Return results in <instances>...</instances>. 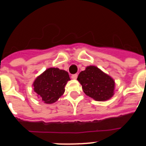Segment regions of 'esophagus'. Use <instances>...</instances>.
<instances>
[{"mask_svg":"<svg viewBox=\"0 0 146 146\" xmlns=\"http://www.w3.org/2000/svg\"><path fill=\"white\" fill-rule=\"evenodd\" d=\"M72 78L74 80H76L77 78V74H72Z\"/></svg>","mask_w":146,"mask_h":146,"instance_id":"1","label":"esophagus"}]
</instances>
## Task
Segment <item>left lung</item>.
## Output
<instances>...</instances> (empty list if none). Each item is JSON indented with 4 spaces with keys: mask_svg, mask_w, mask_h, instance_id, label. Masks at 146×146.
<instances>
[{
    "mask_svg": "<svg viewBox=\"0 0 146 146\" xmlns=\"http://www.w3.org/2000/svg\"><path fill=\"white\" fill-rule=\"evenodd\" d=\"M82 90L96 101H106L114 95L115 81L95 66H89L77 77Z\"/></svg>",
    "mask_w": 146,
    "mask_h": 146,
    "instance_id": "obj_1",
    "label": "left lung"
}]
</instances>
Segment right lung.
Listing matches in <instances>:
<instances>
[{
    "label": "right lung",
    "mask_w": 146,
    "mask_h": 146,
    "mask_svg": "<svg viewBox=\"0 0 146 146\" xmlns=\"http://www.w3.org/2000/svg\"><path fill=\"white\" fill-rule=\"evenodd\" d=\"M69 80L70 77L67 72L58 68H49L36 78L33 90L45 104H52L64 94Z\"/></svg>",
    "instance_id": "obj_1"
}]
</instances>
